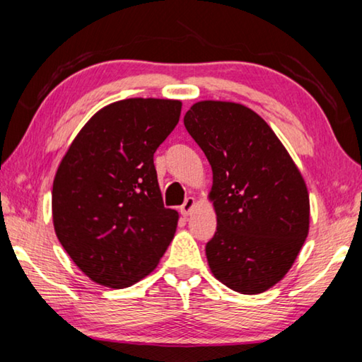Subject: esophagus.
Returning <instances> with one entry per match:
<instances>
[{
  "instance_id": "34e87169",
  "label": "esophagus",
  "mask_w": 362,
  "mask_h": 362,
  "mask_svg": "<svg viewBox=\"0 0 362 362\" xmlns=\"http://www.w3.org/2000/svg\"><path fill=\"white\" fill-rule=\"evenodd\" d=\"M194 206H196V199L194 198H187L185 203L180 206V214H182L183 217L189 216V214H192V211L194 209Z\"/></svg>"
}]
</instances>
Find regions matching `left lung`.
<instances>
[{"mask_svg":"<svg viewBox=\"0 0 362 362\" xmlns=\"http://www.w3.org/2000/svg\"><path fill=\"white\" fill-rule=\"evenodd\" d=\"M183 124L212 168L211 272L240 293L265 292L286 276L308 236L303 177L267 121L241 103L196 102Z\"/></svg>","mask_w":362,"mask_h":362,"instance_id":"8db88e82","label":"left lung"}]
</instances>
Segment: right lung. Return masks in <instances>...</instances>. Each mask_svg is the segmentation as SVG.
I'll return each instance as SVG.
<instances>
[{
  "label": "right lung",
  "mask_w": 362,
  "mask_h": 362,
  "mask_svg": "<svg viewBox=\"0 0 362 362\" xmlns=\"http://www.w3.org/2000/svg\"><path fill=\"white\" fill-rule=\"evenodd\" d=\"M182 102L126 99L90 118L59 164L54 230L97 284L122 289L158 267L179 212L166 209L153 155L180 118Z\"/></svg>",
  "instance_id": "obj_1"
}]
</instances>
